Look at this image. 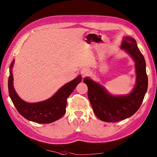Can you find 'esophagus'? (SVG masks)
I'll return each instance as SVG.
<instances>
[{
	"label": "esophagus",
	"instance_id": "obj_1",
	"mask_svg": "<svg viewBox=\"0 0 157 157\" xmlns=\"http://www.w3.org/2000/svg\"><path fill=\"white\" fill-rule=\"evenodd\" d=\"M80 73H81L82 76L84 77L85 76H87L90 74V70L86 67H84L80 71Z\"/></svg>",
	"mask_w": 157,
	"mask_h": 157
}]
</instances>
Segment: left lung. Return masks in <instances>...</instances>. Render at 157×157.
Instances as JSON below:
<instances>
[{
	"label": "left lung",
	"instance_id": "obj_1",
	"mask_svg": "<svg viewBox=\"0 0 157 157\" xmlns=\"http://www.w3.org/2000/svg\"><path fill=\"white\" fill-rule=\"evenodd\" d=\"M121 48L134 60L136 82L132 92L124 96H113L102 85L86 77L88 97L95 115L101 121L115 122L132 117L140 107L148 86L146 63L134 38L124 36Z\"/></svg>",
	"mask_w": 157,
	"mask_h": 157
}]
</instances>
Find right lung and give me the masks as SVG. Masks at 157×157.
I'll return each mask as SVG.
<instances>
[{"label":"right lung","instance_id":"obj_1","mask_svg":"<svg viewBox=\"0 0 157 157\" xmlns=\"http://www.w3.org/2000/svg\"><path fill=\"white\" fill-rule=\"evenodd\" d=\"M14 59L10 67L8 78V92L10 97L19 113L27 120L39 124H48L62 117L66 111L67 99L81 82V75H78L69 82L65 84L53 96L43 101L28 103L19 97L13 86L12 67Z\"/></svg>","mask_w":157,"mask_h":157}]
</instances>
